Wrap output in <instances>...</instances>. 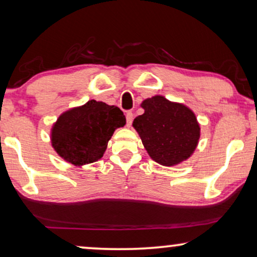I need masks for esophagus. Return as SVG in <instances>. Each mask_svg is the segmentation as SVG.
<instances>
[{
  "instance_id": "34e87169",
  "label": "esophagus",
  "mask_w": 257,
  "mask_h": 257,
  "mask_svg": "<svg viewBox=\"0 0 257 257\" xmlns=\"http://www.w3.org/2000/svg\"><path fill=\"white\" fill-rule=\"evenodd\" d=\"M132 121H133V112L132 111H127V112H126V125L130 127L132 124Z\"/></svg>"
}]
</instances>
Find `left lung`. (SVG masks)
<instances>
[{
    "mask_svg": "<svg viewBox=\"0 0 257 257\" xmlns=\"http://www.w3.org/2000/svg\"><path fill=\"white\" fill-rule=\"evenodd\" d=\"M145 113L133 126L152 159L162 166L177 165L190 156L198 144L199 125L190 109L162 96L144 101Z\"/></svg>",
    "mask_w": 257,
    "mask_h": 257,
    "instance_id": "8db88e82",
    "label": "left lung"
}]
</instances>
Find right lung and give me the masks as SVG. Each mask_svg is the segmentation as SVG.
Segmentation results:
<instances>
[{
	"label": "right lung",
	"instance_id": "add662e5",
	"mask_svg": "<svg viewBox=\"0 0 257 257\" xmlns=\"http://www.w3.org/2000/svg\"><path fill=\"white\" fill-rule=\"evenodd\" d=\"M125 122L119 107L91 99L59 117L52 130V145L73 165L92 163L102 158L114 130Z\"/></svg>",
	"mask_w": 257,
	"mask_h": 257
}]
</instances>
